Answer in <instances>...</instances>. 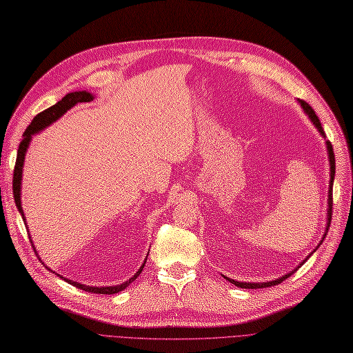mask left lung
Instances as JSON below:
<instances>
[{
  "label": "left lung",
  "mask_w": 353,
  "mask_h": 353,
  "mask_svg": "<svg viewBox=\"0 0 353 353\" xmlns=\"http://www.w3.org/2000/svg\"><path fill=\"white\" fill-rule=\"evenodd\" d=\"M297 103L301 104V108L303 109V112H305V114L309 117V119H311V122H312V125L316 128V131L319 132V135H321L324 140H325V132H324V130H323V126H321V122H319V119H318V116L315 114V112L312 110V108L311 105H309L306 101H303V100H299L297 99ZM325 148H327V154H328V162H330V181H328V199H327V223H325V232H324V236H323V239L319 240V243L316 244V248L309 253L306 258L299 263L294 270H292V271H288L287 274H284V275H281V276H279V279H275V280H271V281H265V283H248V281H237V280H232V279H228V276H225L222 274V276L225 280H228L231 284H234V285H237V287H241V288H265V287H272V285H276V284H280L281 281H284L285 279H288V276H290L292 274H294L299 268H301V266L311 258V256L314 254V252H316L318 250V248L319 245L323 244V241H324V239H325V236H327V232H328V228H330V223H331V206H333V183H334V174H336V160H334V152H333V145H331V143L327 140L325 141Z\"/></svg>",
  "instance_id": "obj_1"
}]
</instances>
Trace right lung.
Listing matches in <instances>:
<instances>
[{
    "label": "right lung",
    "mask_w": 353,
    "mask_h": 353,
    "mask_svg": "<svg viewBox=\"0 0 353 353\" xmlns=\"http://www.w3.org/2000/svg\"><path fill=\"white\" fill-rule=\"evenodd\" d=\"M95 99V95L90 91H72L69 94H66L65 97H63L59 103H56L54 105H51V108H48L47 110L41 112L39 114H37L34 117V121L30 122V125L26 128V131L23 134V140L22 143H20L19 145V152H17V160H16V166H14V176H13V194H14V201H16V206L19 209V213L22 215V219L25 222V225L28 228V223H26V216H25V212L22 209V176H23V165H25V156H26V152L28 148L32 143V137L46 130V128H48L50 125H52L54 122H57L60 117L65 114L68 110H70L72 108H74L78 103H88V101H92ZM30 239V236H29ZM32 241V239H30ZM32 245H34V241H32ZM35 248V245H34ZM37 253V250H35ZM38 254V253H37ZM148 256V254H147ZM147 256L144 262L141 263L140 270H138L130 280H126L125 283L122 284H117V285H104V287H95V285H85V284H81L78 281H73V280H69V279H65V276H61L60 274H56L54 271H51L48 266L47 270L54 272L57 276H60L61 280H65L66 283L74 285L77 288H81V290H85L88 293H99V294H114V293H119L122 290H125V288L130 285L134 280L138 279V275H140L143 272V268L145 265V261H147ZM39 258V254H38ZM44 263V262H42Z\"/></svg>",
    "instance_id": "add662e5"
}]
</instances>
